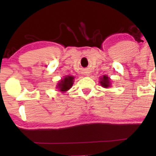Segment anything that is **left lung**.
<instances>
[{
	"label": "left lung",
	"instance_id": "8db88e82",
	"mask_svg": "<svg viewBox=\"0 0 156 156\" xmlns=\"http://www.w3.org/2000/svg\"><path fill=\"white\" fill-rule=\"evenodd\" d=\"M101 84L103 86V87L106 88V87H108L110 86V82H109V78L106 76H103V78H101Z\"/></svg>",
	"mask_w": 156,
	"mask_h": 156
}]
</instances>
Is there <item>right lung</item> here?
<instances>
[{
	"label": "right lung",
	"instance_id": "1",
	"mask_svg": "<svg viewBox=\"0 0 156 156\" xmlns=\"http://www.w3.org/2000/svg\"><path fill=\"white\" fill-rule=\"evenodd\" d=\"M73 79H74V77L69 76H66L58 83V87L59 90L62 91V92H65V91H67L68 89H70V87L73 86Z\"/></svg>",
	"mask_w": 156,
	"mask_h": 156
}]
</instances>
